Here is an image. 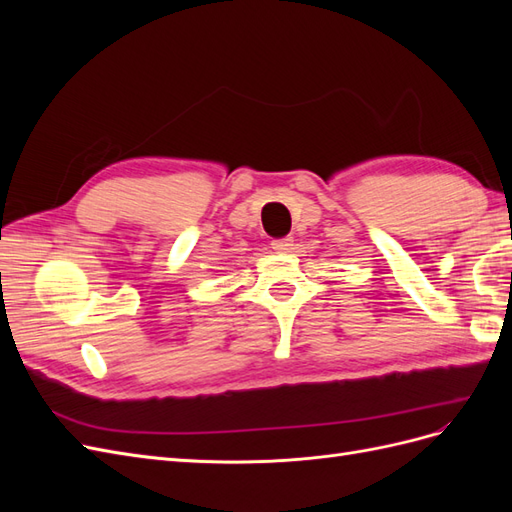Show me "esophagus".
Masks as SVG:
<instances>
[{"label": "esophagus", "mask_w": 512, "mask_h": 512, "mask_svg": "<svg viewBox=\"0 0 512 512\" xmlns=\"http://www.w3.org/2000/svg\"><path fill=\"white\" fill-rule=\"evenodd\" d=\"M271 247L275 252H290L292 250V239L290 237H286V239H275L273 243H271Z\"/></svg>", "instance_id": "esophagus-1"}]
</instances>
